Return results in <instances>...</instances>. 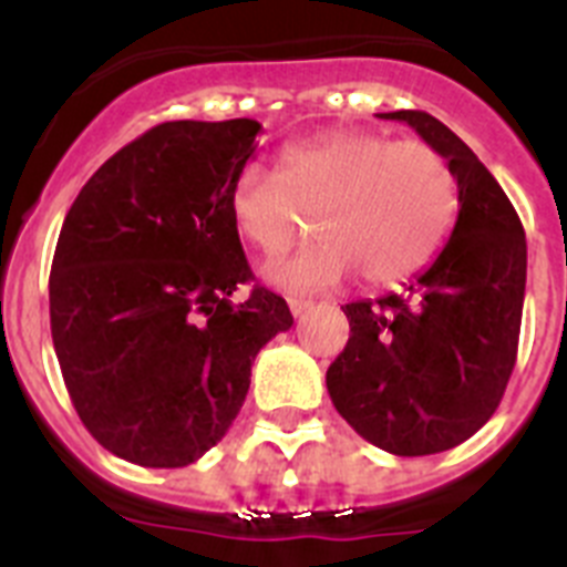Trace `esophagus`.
<instances>
[{"label":"esophagus","instance_id":"obj_1","mask_svg":"<svg viewBox=\"0 0 567 567\" xmlns=\"http://www.w3.org/2000/svg\"><path fill=\"white\" fill-rule=\"evenodd\" d=\"M287 303H289V312H292L295 318H300V315L307 312V309H312V300H307V298H289Z\"/></svg>","mask_w":567,"mask_h":567}]
</instances>
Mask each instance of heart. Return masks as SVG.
I'll return each mask as SVG.
<instances>
[{
  "label": "heart",
  "instance_id": "obj_1",
  "mask_svg": "<svg viewBox=\"0 0 567 567\" xmlns=\"http://www.w3.org/2000/svg\"><path fill=\"white\" fill-rule=\"evenodd\" d=\"M235 233L264 255L287 249L315 215L318 238L264 264L287 292H320L360 275L369 287L412 278L452 235L460 189L452 167L425 142L343 130L289 144L278 173L258 164L235 175L227 198Z\"/></svg>",
  "mask_w": 567,
  "mask_h": 567
}]
</instances>
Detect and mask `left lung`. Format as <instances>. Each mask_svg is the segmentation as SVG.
Returning <instances> with one entry per match:
<instances>
[{"instance_id":"8db88e82","label":"left lung","mask_w":567,"mask_h":567,"mask_svg":"<svg viewBox=\"0 0 567 567\" xmlns=\"http://www.w3.org/2000/svg\"><path fill=\"white\" fill-rule=\"evenodd\" d=\"M403 122L443 155L460 189L452 235L400 295L346 303L352 338L327 372L340 417L398 457L449 452L497 412L517 360L525 229L497 178L423 110Z\"/></svg>"}]
</instances>
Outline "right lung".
Segmentation results:
<instances>
[{"label": "right lung", "mask_w": 567, "mask_h": 567, "mask_svg": "<svg viewBox=\"0 0 567 567\" xmlns=\"http://www.w3.org/2000/svg\"><path fill=\"white\" fill-rule=\"evenodd\" d=\"M260 124L164 122L93 173L59 233L50 334L79 417L115 457L195 463L227 434L258 352L292 327L255 287L229 187Z\"/></svg>", "instance_id": "add662e5"}]
</instances>
